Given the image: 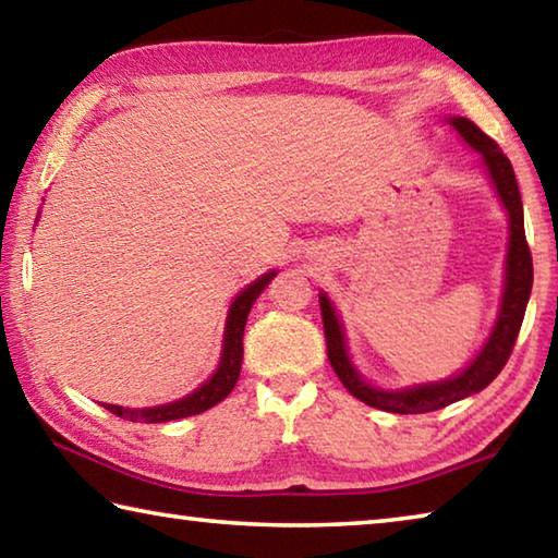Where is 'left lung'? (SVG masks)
I'll list each match as a JSON object with an SVG mask.
<instances>
[{
  "instance_id": "obj_1",
  "label": "left lung",
  "mask_w": 558,
  "mask_h": 558,
  "mask_svg": "<svg viewBox=\"0 0 558 558\" xmlns=\"http://www.w3.org/2000/svg\"><path fill=\"white\" fill-rule=\"evenodd\" d=\"M450 125L456 128L465 143L477 149L485 159V167L489 177H493L495 189L502 199L505 209L509 214V253H507V278H505V295H502V310H499L497 325L489 335L483 352L477 354L465 372L452 376V379L438 381V384H423L415 389L403 391H381L366 384L362 376L354 372L349 364L347 344L342 335V325L335 315L332 302L327 295H319V310H323V325H325V339H327V359L332 364L339 381L344 389L364 401L372 409H381L389 413H430L446 405L456 403L465 396L483 391L485 386L497 379V374L505 369L509 354H512L514 342L522 329V319L526 313L529 292H532L534 282V268H532V253H529V243L524 235V209L522 196H519L517 177L512 162L499 149L493 137H487L475 122L468 118H452Z\"/></svg>"
}]
</instances>
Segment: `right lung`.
Segmentation results:
<instances>
[{"label":"right lung","instance_id":"add662e5","mask_svg":"<svg viewBox=\"0 0 558 558\" xmlns=\"http://www.w3.org/2000/svg\"><path fill=\"white\" fill-rule=\"evenodd\" d=\"M276 272H268V276L258 278L253 286L245 288L239 298L233 300V305L229 310V319H226V335H223V354H221V364L216 374L206 381L202 389H196L194 393H189L186 399L167 403V405H155V409H122V405H112V403H102L110 413H116L118 418L125 421H143V423H165V421H177V418H186V415H196L209 411L211 405L221 403L226 396L233 391L235 381H239L241 374V362H243V329H245V319H248V313L253 307V302L266 290L268 282L272 280Z\"/></svg>","mask_w":558,"mask_h":558}]
</instances>
